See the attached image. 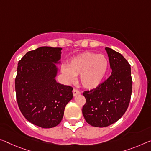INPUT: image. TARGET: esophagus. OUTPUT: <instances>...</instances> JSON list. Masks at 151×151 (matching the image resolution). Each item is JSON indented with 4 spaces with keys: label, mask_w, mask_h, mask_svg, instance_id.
<instances>
[{
    "label": "esophagus",
    "mask_w": 151,
    "mask_h": 151,
    "mask_svg": "<svg viewBox=\"0 0 151 151\" xmlns=\"http://www.w3.org/2000/svg\"><path fill=\"white\" fill-rule=\"evenodd\" d=\"M73 96L75 97V96H76V95H80L81 92L79 91H78V90L75 89V88H74V89L73 90Z\"/></svg>",
    "instance_id": "1"
}]
</instances>
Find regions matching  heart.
I'll list each match as a JSON object with an SVG mask.
<instances>
[{
  "label": "heart",
  "mask_w": 151,
  "mask_h": 151,
  "mask_svg": "<svg viewBox=\"0 0 151 151\" xmlns=\"http://www.w3.org/2000/svg\"><path fill=\"white\" fill-rule=\"evenodd\" d=\"M109 70V61L104 55L83 52L68 61L62 71L67 80L73 81L79 75V83L87 89H93L101 84Z\"/></svg>",
  "instance_id": "b5f03b06"
}]
</instances>
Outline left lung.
I'll return each instance as SVG.
<instances>
[{"label": "left lung", "instance_id": "left-lung-1", "mask_svg": "<svg viewBox=\"0 0 151 151\" xmlns=\"http://www.w3.org/2000/svg\"><path fill=\"white\" fill-rule=\"evenodd\" d=\"M111 74L99 87L83 93L86 99L83 114L87 122L95 127H106L125 114L132 88L130 64L121 54L106 47Z\"/></svg>", "mask_w": 151, "mask_h": 151}]
</instances>
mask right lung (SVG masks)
<instances>
[{
	"label": "right lung",
	"instance_id": "right-lung-1",
	"mask_svg": "<svg viewBox=\"0 0 151 151\" xmlns=\"http://www.w3.org/2000/svg\"><path fill=\"white\" fill-rule=\"evenodd\" d=\"M61 47L43 46L28 52L18 63L15 86L18 106L26 119L50 128L60 123L73 88L56 80Z\"/></svg>",
	"mask_w": 151,
	"mask_h": 151
}]
</instances>
